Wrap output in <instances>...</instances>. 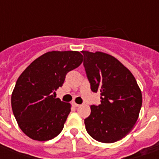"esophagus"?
<instances>
[{
  "label": "esophagus",
  "mask_w": 159,
  "mask_h": 159,
  "mask_svg": "<svg viewBox=\"0 0 159 159\" xmlns=\"http://www.w3.org/2000/svg\"><path fill=\"white\" fill-rule=\"evenodd\" d=\"M73 106H74L75 107H78L80 105H79V104H76V102H73Z\"/></svg>",
  "instance_id": "34e87169"
}]
</instances>
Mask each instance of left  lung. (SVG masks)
Instances as JSON below:
<instances>
[{"mask_svg": "<svg viewBox=\"0 0 159 159\" xmlns=\"http://www.w3.org/2000/svg\"><path fill=\"white\" fill-rule=\"evenodd\" d=\"M91 90L100 92V104L92 105L84 123L87 132L102 143H113L129 133L136 123L142 94L133 74L113 56L82 51Z\"/></svg>", "mask_w": 159, "mask_h": 159, "instance_id": "8db88e82", "label": "left lung"}]
</instances>
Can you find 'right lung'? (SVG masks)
Wrapping results in <instances>:
<instances>
[{
    "label": "right lung",
    "instance_id": "1",
    "mask_svg": "<svg viewBox=\"0 0 159 159\" xmlns=\"http://www.w3.org/2000/svg\"><path fill=\"white\" fill-rule=\"evenodd\" d=\"M77 51H52L35 59L16 82L12 109L24 133L32 140H52L62 131L70 104L55 99L67 73L82 64Z\"/></svg>",
    "mask_w": 159,
    "mask_h": 159
}]
</instances>
